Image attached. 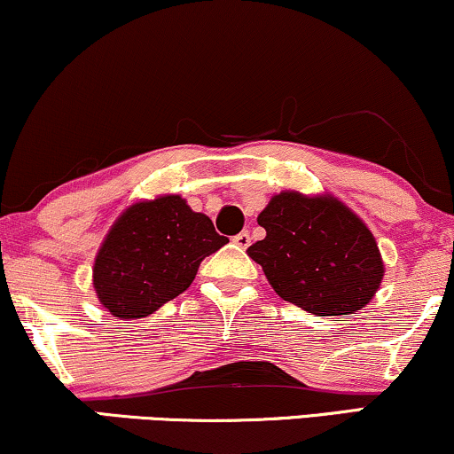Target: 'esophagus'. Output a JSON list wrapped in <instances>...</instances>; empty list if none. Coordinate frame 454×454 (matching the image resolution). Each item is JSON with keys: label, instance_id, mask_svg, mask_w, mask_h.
<instances>
[{"label": "esophagus", "instance_id": "34e87169", "mask_svg": "<svg viewBox=\"0 0 454 454\" xmlns=\"http://www.w3.org/2000/svg\"><path fill=\"white\" fill-rule=\"evenodd\" d=\"M233 244H236L238 248H248V246H250V233L242 231V233H238V236H233Z\"/></svg>", "mask_w": 454, "mask_h": 454}]
</instances>
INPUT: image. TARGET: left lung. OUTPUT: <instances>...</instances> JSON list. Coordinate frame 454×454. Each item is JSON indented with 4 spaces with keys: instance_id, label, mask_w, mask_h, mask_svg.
<instances>
[{
    "instance_id": "obj_1",
    "label": "left lung",
    "mask_w": 454,
    "mask_h": 454,
    "mask_svg": "<svg viewBox=\"0 0 454 454\" xmlns=\"http://www.w3.org/2000/svg\"><path fill=\"white\" fill-rule=\"evenodd\" d=\"M256 221L267 236L246 253L284 301L316 316H347L377 294L385 276L377 239L333 193L279 192Z\"/></svg>"
}]
</instances>
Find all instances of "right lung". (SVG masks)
<instances>
[{
  "mask_svg": "<svg viewBox=\"0 0 454 454\" xmlns=\"http://www.w3.org/2000/svg\"><path fill=\"white\" fill-rule=\"evenodd\" d=\"M227 242L181 195L134 201L100 244L92 286L111 316L137 320L192 286L200 262Z\"/></svg>",
  "mask_w": 454,
  "mask_h": 454,
  "instance_id": "obj_1",
  "label": "right lung"
}]
</instances>
